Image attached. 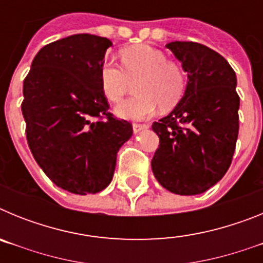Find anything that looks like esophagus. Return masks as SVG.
Listing matches in <instances>:
<instances>
[{"mask_svg": "<svg viewBox=\"0 0 263 263\" xmlns=\"http://www.w3.org/2000/svg\"><path fill=\"white\" fill-rule=\"evenodd\" d=\"M148 129V125L146 124H133V132L134 133H139L141 130Z\"/></svg>", "mask_w": 263, "mask_h": 263, "instance_id": "34e87169", "label": "esophagus"}]
</instances>
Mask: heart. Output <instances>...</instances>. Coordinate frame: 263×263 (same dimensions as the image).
<instances>
[{
	"mask_svg": "<svg viewBox=\"0 0 263 263\" xmlns=\"http://www.w3.org/2000/svg\"><path fill=\"white\" fill-rule=\"evenodd\" d=\"M122 67L106 60L100 68V87L104 96L120 103L136 81L137 93L117 106L121 117L145 120L155 113L174 108L185 88L184 71L178 63L167 60L162 51L148 45H137L121 51Z\"/></svg>",
	"mask_w": 263,
	"mask_h": 263,
	"instance_id": "heart-1",
	"label": "heart"
}]
</instances>
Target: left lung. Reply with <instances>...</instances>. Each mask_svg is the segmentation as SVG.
<instances>
[{
  "mask_svg": "<svg viewBox=\"0 0 263 263\" xmlns=\"http://www.w3.org/2000/svg\"><path fill=\"white\" fill-rule=\"evenodd\" d=\"M166 47L182 62L188 81L174 110L152 126L159 137L153 173L173 194H203L225 175L236 148V73L220 53L200 43L171 42Z\"/></svg>",
  "mask_w": 263,
  "mask_h": 263,
  "instance_id": "obj_1",
  "label": "left lung"
}]
</instances>
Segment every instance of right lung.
I'll return each instance as SVG.
<instances>
[{
  "label": "right lung",
  "instance_id": "right-lung-1",
  "mask_svg": "<svg viewBox=\"0 0 263 263\" xmlns=\"http://www.w3.org/2000/svg\"><path fill=\"white\" fill-rule=\"evenodd\" d=\"M111 42L76 34L46 45L23 80L22 115L32 157L58 187L76 195L108 187L133 126L109 111L100 68Z\"/></svg>",
  "mask_w": 263,
  "mask_h": 263
}]
</instances>
